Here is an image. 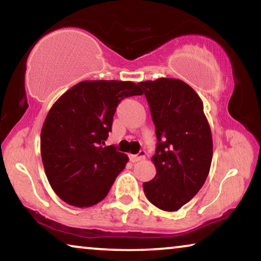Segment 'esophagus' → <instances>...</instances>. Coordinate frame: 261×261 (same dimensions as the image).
I'll use <instances>...</instances> for the list:
<instances>
[{
	"mask_svg": "<svg viewBox=\"0 0 261 261\" xmlns=\"http://www.w3.org/2000/svg\"><path fill=\"white\" fill-rule=\"evenodd\" d=\"M146 156V152L145 151H140L138 153V154H130L129 155V160L132 163H135V162H140V160L145 159Z\"/></svg>",
	"mask_w": 261,
	"mask_h": 261,
	"instance_id": "obj_1",
	"label": "esophagus"
}]
</instances>
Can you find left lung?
<instances>
[{"label": "left lung", "instance_id": "obj_1", "mask_svg": "<svg viewBox=\"0 0 261 261\" xmlns=\"http://www.w3.org/2000/svg\"><path fill=\"white\" fill-rule=\"evenodd\" d=\"M155 126L156 174L142 184L156 208L177 212L201 190L213 159L212 130L203 102L190 85L176 78L140 82Z\"/></svg>", "mask_w": 261, "mask_h": 261}]
</instances>
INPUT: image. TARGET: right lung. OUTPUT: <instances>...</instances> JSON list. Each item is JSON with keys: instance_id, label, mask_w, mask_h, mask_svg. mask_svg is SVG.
<instances>
[{"instance_id": "right-lung-1", "label": "right lung", "mask_w": 261, "mask_h": 261, "mask_svg": "<svg viewBox=\"0 0 261 261\" xmlns=\"http://www.w3.org/2000/svg\"><path fill=\"white\" fill-rule=\"evenodd\" d=\"M142 95L133 82L83 81L51 107L40 135L48 183L67 204L88 208L108 195L128 156L105 146L123 98Z\"/></svg>"}]
</instances>
